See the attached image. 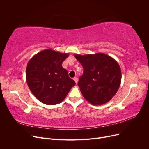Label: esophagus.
I'll list each match as a JSON object with an SVG mask.
<instances>
[{"label":"esophagus","instance_id":"34e87169","mask_svg":"<svg viewBox=\"0 0 149 149\" xmlns=\"http://www.w3.org/2000/svg\"><path fill=\"white\" fill-rule=\"evenodd\" d=\"M73 80H74V81H75L76 84H77V83H78V78H76V77H74V78H73Z\"/></svg>","mask_w":149,"mask_h":149}]
</instances>
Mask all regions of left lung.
Returning a JSON list of instances; mask_svg holds the SVG:
<instances>
[{
    "mask_svg": "<svg viewBox=\"0 0 149 149\" xmlns=\"http://www.w3.org/2000/svg\"><path fill=\"white\" fill-rule=\"evenodd\" d=\"M74 57L84 69L78 85L85 100L94 106L109 102L118 92L121 82L118 63L101 53L76 54Z\"/></svg>",
    "mask_w": 149,
    "mask_h": 149,
    "instance_id": "8db88e82",
    "label": "left lung"
}]
</instances>
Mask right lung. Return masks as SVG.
<instances>
[{"label": "right lung", "mask_w": 149, "mask_h": 149, "mask_svg": "<svg viewBox=\"0 0 149 149\" xmlns=\"http://www.w3.org/2000/svg\"><path fill=\"white\" fill-rule=\"evenodd\" d=\"M68 56V53L46 49L36 54L28 62L26 83L40 102L48 105L59 104L76 84L61 65Z\"/></svg>", "instance_id": "1"}]
</instances>
